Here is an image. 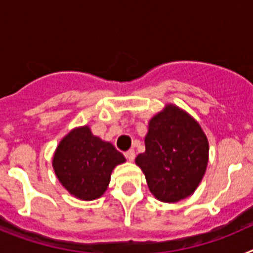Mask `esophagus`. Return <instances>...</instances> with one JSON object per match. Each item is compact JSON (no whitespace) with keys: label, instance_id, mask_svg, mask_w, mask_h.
Returning <instances> with one entry per match:
<instances>
[{"label":"esophagus","instance_id":"34e87169","mask_svg":"<svg viewBox=\"0 0 253 253\" xmlns=\"http://www.w3.org/2000/svg\"><path fill=\"white\" fill-rule=\"evenodd\" d=\"M124 156L126 157V160L130 161V162H133L134 158H135V152H134V149H129V151L125 152Z\"/></svg>","mask_w":253,"mask_h":253}]
</instances>
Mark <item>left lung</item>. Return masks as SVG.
Wrapping results in <instances>:
<instances>
[{
  "label": "left lung",
  "mask_w": 253,
  "mask_h": 253,
  "mask_svg": "<svg viewBox=\"0 0 253 253\" xmlns=\"http://www.w3.org/2000/svg\"><path fill=\"white\" fill-rule=\"evenodd\" d=\"M146 152L135 163L151 193L165 203L187 198L199 186L208 166L209 143L199 123L175 105H167L148 124Z\"/></svg>",
  "instance_id": "left-lung-1"
}]
</instances>
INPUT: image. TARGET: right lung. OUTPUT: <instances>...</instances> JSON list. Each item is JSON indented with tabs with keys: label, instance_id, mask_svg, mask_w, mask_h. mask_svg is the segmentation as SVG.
Instances as JSON below:
<instances>
[{
	"label": "right lung",
	"instance_id": "obj_1",
	"mask_svg": "<svg viewBox=\"0 0 253 253\" xmlns=\"http://www.w3.org/2000/svg\"><path fill=\"white\" fill-rule=\"evenodd\" d=\"M124 162V156L111 143L95 137L88 126H80L60 140L53 169L69 194L95 200L106 191L115 166Z\"/></svg>",
	"mask_w": 253,
	"mask_h": 253
}]
</instances>
